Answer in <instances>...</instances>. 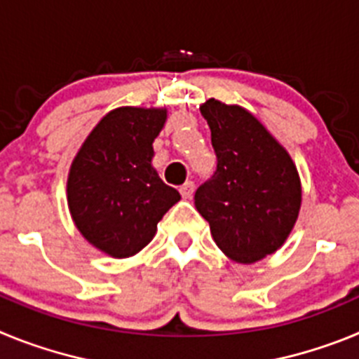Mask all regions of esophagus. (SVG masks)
<instances>
[{
	"instance_id": "1",
	"label": "esophagus",
	"mask_w": 359,
	"mask_h": 359,
	"mask_svg": "<svg viewBox=\"0 0 359 359\" xmlns=\"http://www.w3.org/2000/svg\"><path fill=\"white\" fill-rule=\"evenodd\" d=\"M180 192H182L183 198L190 199V198H192V194H194V183L185 182L182 187H180Z\"/></svg>"
}]
</instances>
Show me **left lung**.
<instances>
[{"mask_svg":"<svg viewBox=\"0 0 359 359\" xmlns=\"http://www.w3.org/2000/svg\"><path fill=\"white\" fill-rule=\"evenodd\" d=\"M201 115L212 133L217 169L194 203L221 252L252 264L277 252L297 223L302 185L290 152L255 116L215 98Z\"/></svg>","mask_w":359,"mask_h":359,"instance_id":"1","label":"left lung"}]
</instances>
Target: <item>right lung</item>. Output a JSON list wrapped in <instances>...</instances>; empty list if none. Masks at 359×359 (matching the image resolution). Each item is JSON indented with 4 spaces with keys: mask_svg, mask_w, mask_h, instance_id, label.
Masks as SVG:
<instances>
[{
    "mask_svg": "<svg viewBox=\"0 0 359 359\" xmlns=\"http://www.w3.org/2000/svg\"><path fill=\"white\" fill-rule=\"evenodd\" d=\"M163 107H116L86 138L68 174V207L84 239L115 259L145 248L182 196L152 167Z\"/></svg>",
    "mask_w": 359,
    "mask_h": 359,
    "instance_id": "right-lung-1",
    "label": "right lung"
}]
</instances>
